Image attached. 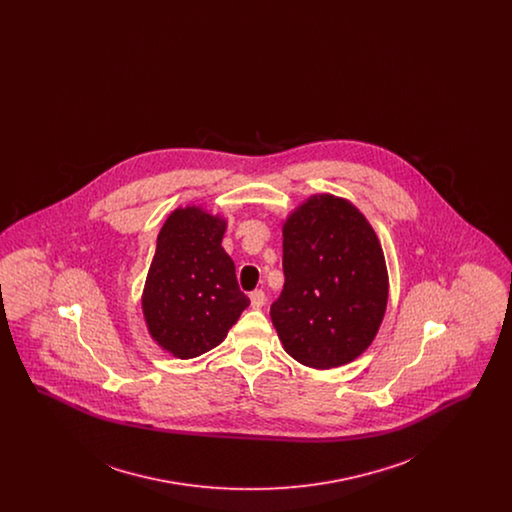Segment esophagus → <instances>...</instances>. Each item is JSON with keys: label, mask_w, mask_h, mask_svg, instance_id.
Here are the masks:
<instances>
[{"label": "esophagus", "mask_w": 512, "mask_h": 512, "mask_svg": "<svg viewBox=\"0 0 512 512\" xmlns=\"http://www.w3.org/2000/svg\"><path fill=\"white\" fill-rule=\"evenodd\" d=\"M249 299H251V307H253V309H261V307L265 305V301H267L265 292H261V290H255V292H251Z\"/></svg>", "instance_id": "esophagus-1"}]
</instances>
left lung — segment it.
<instances>
[{"label": "left lung", "instance_id": "obj_1", "mask_svg": "<svg viewBox=\"0 0 512 512\" xmlns=\"http://www.w3.org/2000/svg\"><path fill=\"white\" fill-rule=\"evenodd\" d=\"M284 290L270 318L288 355L313 368L355 361L388 305V268L365 215L347 199L311 195L284 222Z\"/></svg>", "mask_w": 512, "mask_h": 512}]
</instances>
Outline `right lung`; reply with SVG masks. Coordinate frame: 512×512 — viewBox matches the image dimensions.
I'll use <instances>...</instances> for the list:
<instances>
[{"label": "right lung", "instance_id": "right-lung-1", "mask_svg": "<svg viewBox=\"0 0 512 512\" xmlns=\"http://www.w3.org/2000/svg\"><path fill=\"white\" fill-rule=\"evenodd\" d=\"M226 220L188 205L165 220L147 272L142 311L149 336L178 359H194L226 338L249 299L222 249Z\"/></svg>", "mask_w": 512, "mask_h": 512}]
</instances>
